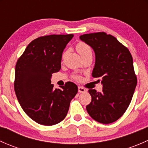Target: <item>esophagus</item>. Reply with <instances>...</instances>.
Masks as SVG:
<instances>
[{"label": "esophagus", "instance_id": "obj_1", "mask_svg": "<svg viewBox=\"0 0 148 148\" xmlns=\"http://www.w3.org/2000/svg\"><path fill=\"white\" fill-rule=\"evenodd\" d=\"M86 91V89H85L84 88L82 87V86H79L78 87V92H79V93H84V92H85Z\"/></svg>", "mask_w": 148, "mask_h": 148}]
</instances>
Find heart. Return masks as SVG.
I'll return each mask as SVG.
<instances>
[{
    "instance_id": "1",
    "label": "heart",
    "mask_w": 148,
    "mask_h": 148,
    "mask_svg": "<svg viewBox=\"0 0 148 148\" xmlns=\"http://www.w3.org/2000/svg\"><path fill=\"white\" fill-rule=\"evenodd\" d=\"M76 49H77V51L79 53V54L81 55V56H84V55L87 54V53H92V49H91L90 46L88 45L87 44H86V43L82 42V41L79 42L78 44H77ZM74 79H79V77H77V76H75V77H74Z\"/></svg>"
}]
</instances>
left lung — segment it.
<instances>
[{
  "label": "left lung",
  "mask_w": 148,
  "mask_h": 148,
  "mask_svg": "<svg viewBox=\"0 0 148 148\" xmlns=\"http://www.w3.org/2000/svg\"><path fill=\"white\" fill-rule=\"evenodd\" d=\"M79 38L95 51L92 77L100 79L98 82L103 85L102 92L89 90L92 101L86 111L97 122L112 123L125 112L136 87L132 56L126 46L104 32L84 34Z\"/></svg>",
  "instance_id": "1"
}]
</instances>
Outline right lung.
I'll return each instance as SVG.
<instances>
[{
    "label": "right lung",
    "instance_id": "1",
    "mask_svg": "<svg viewBox=\"0 0 148 148\" xmlns=\"http://www.w3.org/2000/svg\"><path fill=\"white\" fill-rule=\"evenodd\" d=\"M73 34L49 35L31 41L18 59L14 90L23 111L40 125L51 126L66 116L70 102L78 92L67 82L59 89L51 84L52 74L61 69L62 53Z\"/></svg>",
    "mask_w": 148,
    "mask_h": 148
}]
</instances>
